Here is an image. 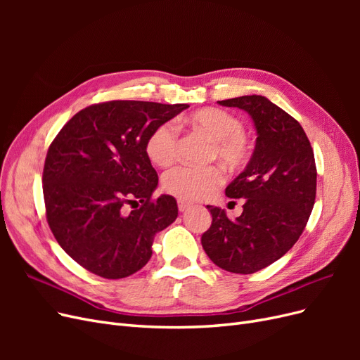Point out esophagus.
<instances>
[{
	"instance_id": "esophagus-1",
	"label": "esophagus",
	"mask_w": 360,
	"mask_h": 360,
	"mask_svg": "<svg viewBox=\"0 0 360 360\" xmlns=\"http://www.w3.org/2000/svg\"><path fill=\"white\" fill-rule=\"evenodd\" d=\"M192 207V204L191 202H186V201H179V210L180 212H186V210H189Z\"/></svg>"
}]
</instances>
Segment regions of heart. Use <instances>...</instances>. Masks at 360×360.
Returning <instances> with one entry per match:
<instances>
[{
  "mask_svg": "<svg viewBox=\"0 0 360 360\" xmlns=\"http://www.w3.org/2000/svg\"><path fill=\"white\" fill-rule=\"evenodd\" d=\"M186 123L212 141L210 158H217L230 168H242L252 155V147L243 134V123L237 115L221 108H202L186 118ZM146 153L158 167H168L177 155V129L165 122L156 126L147 138ZM224 181L219 167H176L162 179V186L181 201L209 198Z\"/></svg>",
  "mask_w": 360,
  "mask_h": 360,
  "instance_id": "b5f03b06",
  "label": "heart"
}]
</instances>
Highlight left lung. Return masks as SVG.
<instances>
[{
	"label": "left lung",
	"instance_id": "left-lung-1",
	"mask_svg": "<svg viewBox=\"0 0 360 360\" xmlns=\"http://www.w3.org/2000/svg\"><path fill=\"white\" fill-rule=\"evenodd\" d=\"M217 103L246 111L257 143L245 171L225 189L226 197L245 200L243 213L231 221L225 210L207 205L213 221L201 245L217 267L249 275L275 263L299 240L315 202L317 168L303 127L267 97Z\"/></svg>",
	"mask_w": 360,
	"mask_h": 360
}]
</instances>
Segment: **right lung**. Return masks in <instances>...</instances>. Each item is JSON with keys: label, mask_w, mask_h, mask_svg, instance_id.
Instances as JSON below:
<instances>
[{"label": "right lung", "mask_w": 360, "mask_h": 360, "mask_svg": "<svg viewBox=\"0 0 360 360\" xmlns=\"http://www.w3.org/2000/svg\"><path fill=\"white\" fill-rule=\"evenodd\" d=\"M186 108L97 103L75 114L52 141L43 168L46 219L58 245L91 274L134 275L148 263L155 234L177 219L176 198H153L159 179L146 143L151 130Z\"/></svg>", "instance_id": "right-lung-1"}]
</instances>
